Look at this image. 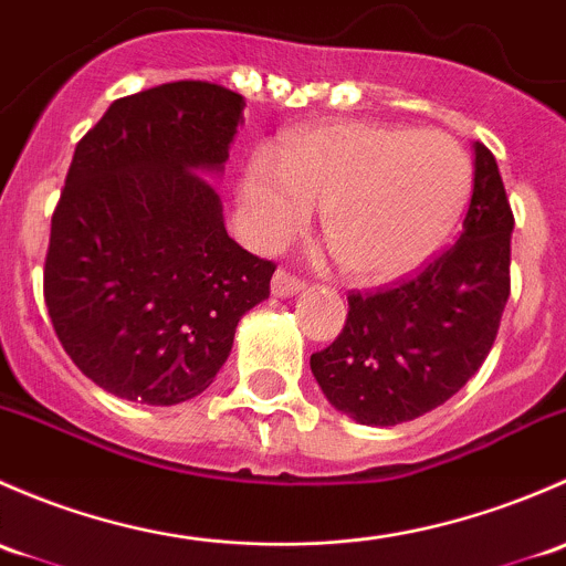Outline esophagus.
Wrapping results in <instances>:
<instances>
[{
  "mask_svg": "<svg viewBox=\"0 0 566 566\" xmlns=\"http://www.w3.org/2000/svg\"><path fill=\"white\" fill-rule=\"evenodd\" d=\"M305 289V281L296 275H291L289 270H277L275 277H272V294L275 296H294Z\"/></svg>",
  "mask_w": 566,
  "mask_h": 566,
  "instance_id": "esophagus-1",
  "label": "esophagus"
}]
</instances>
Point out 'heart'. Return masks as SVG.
Returning <instances> with one entry per match:
<instances>
[{
  "label": "heart",
  "instance_id": "1",
  "mask_svg": "<svg viewBox=\"0 0 566 566\" xmlns=\"http://www.w3.org/2000/svg\"><path fill=\"white\" fill-rule=\"evenodd\" d=\"M469 157L436 130L335 122L311 127L244 171L253 240L277 248L322 209L326 248L346 275L384 283L422 264L463 207Z\"/></svg>",
  "mask_w": 566,
  "mask_h": 566
}]
</instances>
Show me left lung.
<instances>
[{"mask_svg": "<svg viewBox=\"0 0 566 566\" xmlns=\"http://www.w3.org/2000/svg\"><path fill=\"white\" fill-rule=\"evenodd\" d=\"M510 198L485 144L460 240L419 275L352 291L340 335L311 357L318 387L359 424L409 422L447 403L482 368L510 300Z\"/></svg>", "mask_w": 566, "mask_h": 566, "instance_id": "8db88e82", "label": "left lung"}]
</instances>
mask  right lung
Returning a JSON list of instances; mask_svg holds the SVG:
<instances>
[{"instance_id": "obj_1", "label": "right lung", "mask_w": 566, "mask_h": 566, "mask_svg": "<svg viewBox=\"0 0 566 566\" xmlns=\"http://www.w3.org/2000/svg\"><path fill=\"white\" fill-rule=\"evenodd\" d=\"M244 97L171 81L119 97L75 147L51 218L43 296L67 357L116 398L201 395L275 264L229 237L223 171Z\"/></svg>"}]
</instances>
